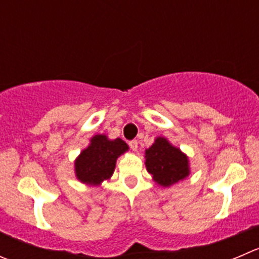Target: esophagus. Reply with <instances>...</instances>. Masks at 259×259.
Listing matches in <instances>:
<instances>
[{
  "mask_svg": "<svg viewBox=\"0 0 259 259\" xmlns=\"http://www.w3.org/2000/svg\"><path fill=\"white\" fill-rule=\"evenodd\" d=\"M129 147H130V149H132V150H134V152H135V150H137L138 149V140H130V142H129Z\"/></svg>",
  "mask_w": 259,
  "mask_h": 259,
  "instance_id": "34e87169",
  "label": "esophagus"
}]
</instances>
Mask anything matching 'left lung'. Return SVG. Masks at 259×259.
<instances>
[{
    "label": "left lung",
    "mask_w": 259,
    "mask_h": 259,
    "mask_svg": "<svg viewBox=\"0 0 259 259\" xmlns=\"http://www.w3.org/2000/svg\"><path fill=\"white\" fill-rule=\"evenodd\" d=\"M145 165L160 186L173 185L190 172L187 157L164 138H158L154 144L145 150Z\"/></svg>",
    "instance_id": "1"
}]
</instances>
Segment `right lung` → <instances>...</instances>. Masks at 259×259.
Wrapping results in <instances>:
<instances>
[{"instance_id":"right-lung-1","label":"right lung","mask_w":259,"mask_h":259,"mask_svg":"<svg viewBox=\"0 0 259 259\" xmlns=\"http://www.w3.org/2000/svg\"><path fill=\"white\" fill-rule=\"evenodd\" d=\"M127 150L121 139L109 140L105 135H95L91 144L76 160V176L81 182L100 185L114 173L116 159Z\"/></svg>"}]
</instances>
